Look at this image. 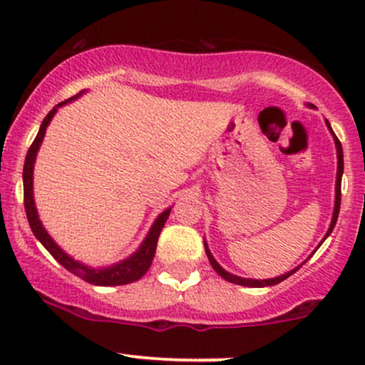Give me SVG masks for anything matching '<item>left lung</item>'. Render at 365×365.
Returning a JSON list of instances; mask_svg holds the SVG:
<instances>
[{
  "mask_svg": "<svg viewBox=\"0 0 365 365\" xmlns=\"http://www.w3.org/2000/svg\"><path fill=\"white\" fill-rule=\"evenodd\" d=\"M309 106L314 108L312 104H309ZM326 125H328V128H329L331 135H333L334 145H336L338 171H336V185H334V209H333V217H331V225H329L328 232H326L324 238H322V240H321V244H322V242L326 240V238H328V237L331 235V232H333L334 225H336V220H338V212H340V204H341V175H343V149H341V142L338 140V137H336V135H334L333 128H331V125H329V121H328V120H326ZM321 244L317 245V249H319ZM204 249H206L207 259H209V262H211L212 269H215L216 273L221 276V278H225L226 282H230V283H235V284H242V287H252V288L273 287V284H278V283H282L283 279H287L288 276H292L293 273H295V271H299V267H302V264H305V262H302V264H300V266H297L295 269L288 271V273H284V274H282V276H276V278H269V279H252V278H240V276H237V274H232V273H228V271H225L223 267H221L220 264H217L216 259L212 257L211 250H209V247H207V242H206V240H204ZM314 252H316V250H314ZM314 252H312V254H314ZM312 254H311V255H312Z\"/></svg>",
  "mask_w": 365,
  "mask_h": 365,
  "instance_id": "left-lung-1",
  "label": "left lung"
}]
</instances>
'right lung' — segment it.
I'll return each mask as SVG.
<instances>
[{
    "mask_svg": "<svg viewBox=\"0 0 365 365\" xmlns=\"http://www.w3.org/2000/svg\"><path fill=\"white\" fill-rule=\"evenodd\" d=\"M82 94H83V91L78 92V94L73 96V98H70V99H66V101L56 104V106H54L53 110L46 115L43 123H41L39 132H37L36 139H34V142H32L31 149H29L27 158H25V165H24L25 215H27L29 225H31V230H32V233H34V237L44 245V249L48 250V252L51 254L63 267H65V269L70 271V273L78 276V278H82L83 282L96 284V287H118V284H128V283L137 282V279H140L142 276L149 271L150 264H153L154 254H156L159 233H161L163 226H165L166 220H168L171 207L165 209V211H163L161 215L156 217V221H154L153 226H150L149 233L145 235L144 242H142L140 247L135 250V252L130 255V257L123 259V261L113 264V266H106V267H91V266H87V264L78 262V261H75L73 257H70V255L66 254L65 250H63L61 247L53 240L51 235L46 232V228L39 220V215H37V207L34 202V163H36L37 150H39L41 144H43V139L46 135V128H48V125L51 123L54 113L58 111V108L65 106L66 103L81 98Z\"/></svg>",
    "mask_w": 365,
    "mask_h": 365,
    "instance_id": "right-lung-1",
    "label": "right lung"
}]
</instances>
